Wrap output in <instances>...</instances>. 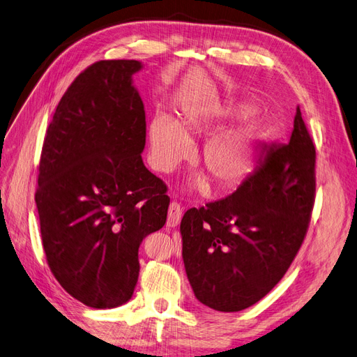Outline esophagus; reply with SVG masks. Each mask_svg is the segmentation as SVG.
<instances>
[{
  "label": "esophagus",
  "mask_w": 357,
  "mask_h": 357,
  "mask_svg": "<svg viewBox=\"0 0 357 357\" xmlns=\"http://www.w3.org/2000/svg\"><path fill=\"white\" fill-rule=\"evenodd\" d=\"M182 218V209L181 206L175 202H172L169 206V213H167V227H178Z\"/></svg>",
  "instance_id": "1"
}]
</instances>
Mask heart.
Listing matches in <instances>:
<instances>
[{"mask_svg":"<svg viewBox=\"0 0 357 357\" xmlns=\"http://www.w3.org/2000/svg\"><path fill=\"white\" fill-rule=\"evenodd\" d=\"M241 108H190L175 120L166 114H157L148 126L149 158L160 172H172L191 151L188 136L204 133L224 119L245 114ZM261 139V126L255 120L213 133L204 141L202 160L206 170L220 187H233L254 170L257 149ZM209 178L197 174L192 178L194 188H206Z\"/></svg>","mask_w":357,"mask_h":357,"instance_id":"b5f03b06","label":"heart"}]
</instances>
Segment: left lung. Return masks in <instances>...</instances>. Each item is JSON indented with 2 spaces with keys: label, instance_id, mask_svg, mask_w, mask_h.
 Listing matches in <instances>:
<instances>
[{
  "label": "left lung",
  "instance_id": "8db88e82",
  "mask_svg": "<svg viewBox=\"0 0 357 357\" xmlns=\"http://www.w3.org/2000/svg\"><path fill=\"white\" fill-rule=\"evenodd\" d=\"M314 163V144L298 108L289 142L262 148L254 174L231 195L185 212L182 258L202 304L240 312L280 282L312 216Z\"/></svg>",
  "mask_w": 357,
  "mask_h": 357
}]
</instances>
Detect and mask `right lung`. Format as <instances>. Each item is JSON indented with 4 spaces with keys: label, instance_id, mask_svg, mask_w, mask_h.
<instances>
[{
    "label": "right lung",
    "instance_id": "1",
    "mask_svg": "<svg viewBox=\"0 0 357 357\" xmlns=\"http://www.w3.org/2000/svg\"><path fill=\"white\" fill-rule=\"evenodd\" d=\"M139 61H100L62 96L45 135L36 203L49 267L93 308L128 303L142 240L166 224L165 182L142 162Z\"/></svg>",
    "mask_w": 357,
    "mask_h": 357
}]
</instances>
